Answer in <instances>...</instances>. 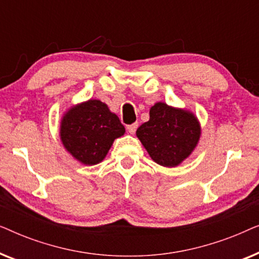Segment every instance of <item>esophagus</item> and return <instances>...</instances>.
I'll list each match as a JSON object with an SVG mask.
<instances>
[{
	"label": "esophagus",
	"instance_id": "obj_1",
	"mask_svg": "<svg viewBox=\"0 0 259 259\" xmlns=\"http://www.w3.org/2000/svg\"><path fill=\"white\" fill-rule=\"evenodd\" d=\"M138 126H139L138 125V122H134L132 125H127V131H128L131 134H134L138 128Z\"/></svg>",
	"mask_w": 259,
	"mask_h": 259
}]
</instances>
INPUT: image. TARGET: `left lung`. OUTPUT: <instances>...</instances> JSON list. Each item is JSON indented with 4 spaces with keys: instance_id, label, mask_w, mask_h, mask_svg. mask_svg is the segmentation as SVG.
<instances>
[{
    "instance_id": "obj_1",
    "label": "left lung",
    "mask_w": 259,
    "mask_h": 259,
    "mask_svg": "<svg viewBox=\"0 0 259 259\" xmlns=\"http://www.w3.org/2000/svg\"><path fill=\"white\" fill-rule=\"evenodd\" d=\"M137 137L157 164L176 167L196 148L200 125L190 111L157 102L150 109V120L137 130Z\"/></svg>"
}]
</instances>
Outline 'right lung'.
Returning a JSON list of instances; mask_svg holds the SVG:
<instances>
[{"label":"right lung","instance_id":"add662e5","mask_svg":"<svg viewBox=\"0 0 259 259\" xmlns=\"http://www.w3.org/2000/svg\"><path fill=\"white\" fill-rule=\"evenodd\" d=\"M125 127L118 115L100 100H88L70 107L62 116L60 138L63 146L83 165L104 160L116 138Z\"/></svg>","mask_w":259,"mask_h":259}]
</instances>
